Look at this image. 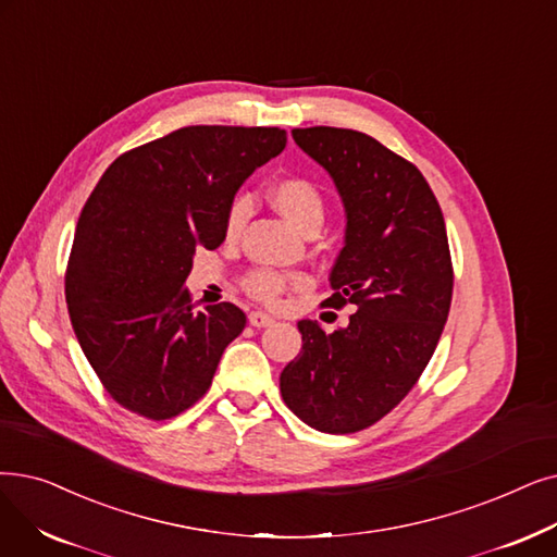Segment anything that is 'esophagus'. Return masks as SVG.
I'll return each instance as SVG.
<instances>
[{
  "mask_svg": "<svg viewBox=\"0 0 557 557\" xmlns=\"http://www.w3.org/2000/svg\"><path fill=\"white\" fill-rule=\"evenodd\" d=\"M248 321H250L252 327H271L275 323V319L269 317V313H263V311H250Z\"/></svg>",
  "mask_w": 557,
  "mask_h": 557,
  "instance_id": "obj_1",
  "label": "esophagus"
}]
</instances>
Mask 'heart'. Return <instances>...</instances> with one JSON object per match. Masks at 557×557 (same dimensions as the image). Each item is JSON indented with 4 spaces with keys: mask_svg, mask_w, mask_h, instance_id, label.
<instances>
[{
    "mask_svg": "<svg viewBox=\"0 0 557 557\" xmlns=\"http://www.w3.org/2000/svg\"><path fill=\"white\" fill-rule=\"evenodd\" d=\"M269 200L284 215V219L300 232L319 230L323 223V215H325L323 193L307 177L288 175L273 182L269 188ZM246 219H248V200L236 198L227 211V221H225L227 236H236L240 227H244ZM286 284H288L286 275L269 269L252 271L244 280L246 292L265 305L277 302L280 296L284 294Z\"/></svg>",
    "mask_w": 557,
    "mask_h": 557,
    "instance_id": "heart-1",
    "label": "heart"
}]
</instances>
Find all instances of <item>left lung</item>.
I'll return each instance as SVG.
<instances>
[{"mask_svg":"<svg viewBox=\"0 0 557 557\" xmlns=\"http://www.w3.org/2000/svg\"><path fill=\"white\" fill-rule=\"evenodd\" d=\"M292 134L330 173L346 209V244L325 305L357 311L332 334L317 321L298 323L302 350L284 367L280 392L307 425L359 432L409 394L444 332L453 298L444 215L419 168L369 134Z\"/></svg>","mask_w":557,"mask_h":557,"instance_id":"left-lung-1","label":"left lung"}]
</instances>
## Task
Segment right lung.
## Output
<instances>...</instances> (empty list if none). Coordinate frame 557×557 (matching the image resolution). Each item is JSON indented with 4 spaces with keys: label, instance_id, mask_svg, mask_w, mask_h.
<instances>
[{
    "label": "right lung",
    "instance_id": "right-lung-1",
    "mask_svg": "<svg viewBox=\"0 0 557 557\" xmlns=\"http://www.w3.org/2000/svg\"><path fill=\"white\" fill-rule=\"evenodd\" d=\"M286 145L280 127L193 125L120 154L86 200L65 271L77 342L111 398L173 419L211 386L244 332L232 302L196 309V250L225 240L238 186Z\"/></svg>",
    "mask_w": 557,
    "mask_h": 557
}]
</instances>
